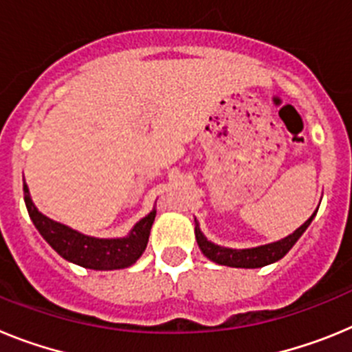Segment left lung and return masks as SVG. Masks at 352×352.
<instances>
[{
	"label": "left lung",
	"mask_w": 352,
	"mask_h": 352,
	"mask_svg": "<svg viewBox=\"0 0 352 352\" xmlns=\"http://www.w3.org/2000/svg\"><path fill=\"white\" fill-rule=\"evenodd\" d=\"M317 210L314 211L312 217H310L303 226H300L292 234L285 236V238L278 239V241H273V243L259 245V247L252 248H229V247H220V245L213 243L206 236L203 234L199 222L195 220V239H197V245L201 248L204 256L210 261L217 264H222V266H231V268H263V266H268V264L276 263L280 261L282 257L294 247L300 236L307 231V227L310 226V222L316 217Z\"/></svg>",
	"instance_id": "8db88e82"
}]
</instances>
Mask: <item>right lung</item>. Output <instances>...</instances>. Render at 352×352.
Segmentation results:
<instances>
[{
  "label": "right lung",
  "instance_id": "add662e5",
  "mask_svg": "<svg viewBox=\"0 0 352 352\" xmlns=\"http://www.w3.org/2000/svg\"><path fill=\"white\" fill-rule=\"evenodd\" d=\"M24 203H26L30 219L42 234V238L60 254L63 259L82 268L96 270V272H109V270H123L132 266L142 252L146 250L149 239V231L153 226L157 210H151L144 219L139 220L123 238H95V236L82 234V232L56 222L33 204L26 182L23 185Z\"/></svg>",
  "mask_w": 352,
  "mask_h": 352
}]
</instances>
